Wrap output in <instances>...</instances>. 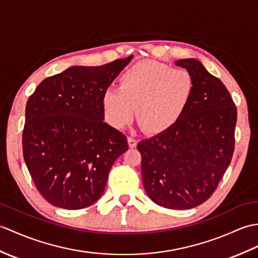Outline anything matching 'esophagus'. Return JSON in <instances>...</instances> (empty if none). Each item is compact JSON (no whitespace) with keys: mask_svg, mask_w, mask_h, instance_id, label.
<instances>
[{"mask_svg":"<svg viewBox=\"0 0 258 258\" xmlns=\"http://www.w3.org/2000/svg\"><path fill=\"white\" fill-rule=\"evenodd\" d=\"M128 145H130L131 148L136 147V145H137V140L134 139V137L130 136V137H128Z\"/></svg>","mask_w":258,"mask_h":258,"instance_id":"esophagus-1","label":"esophagus"}]
</instances>
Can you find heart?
<instances>
[{"instance_id": "1", "label": "heart", "mask_w": 258, "mask_h": 258, "mask_svg": "<svg viewBox=\"0 0 258 258\" xmlns=\"http://www.w3.org/2000/svg\"><path fill=\"white\" fill-rule=\"evenodd\" d=\"M194 89L192 76L184 68L145 61L121 76L119 89H106L102 106L115 127L128 124L134 113L144 130L160 132L175 123L187 106Z\"/></svg>"}]
</instances>
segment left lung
<instances>
[{
	"mask_svg": "<svg viewBox=\"0 0 258 258\" xmlns=\"http://www.w3.org/2000/svg\"><path fill=\"white\" fill-rule=\"evenodd\" d=\"M192 76L187 106L166 131L139 143L147 196L173 210L207 201L217 189L234 152L237 110L230 92L197 59L175 62Z\"/></svg>",
	"mask_w": 258,
	"mask_h": 258,
	"instance_id": "obj_1",
	"label": "left lung"
}]
</instances>
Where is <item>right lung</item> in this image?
<instances>
[{
    "label": "right lung",
    "mask_w": 258,
    "mask_h": 258,
    "mask_svg": "<svg viewBox=\"0 0 258 258\" xmlns=\"http://www.w3.org/2000/svg\"><path fill=\"white\" fill-rule=\"evenodd\" d=\"M133 56L48 77L29 97L23 156L52 206L77 210L100 199L112 165L127 151L122 132L103 122L102 97Z\"/></svg>",
    "instance_id": "1"
}]
</instances>
